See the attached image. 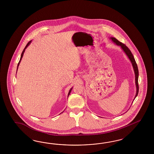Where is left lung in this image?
<instances>
[{"label": "left lung", "instance_id": "8db88e82", "mask_svg": "<svg viewBox=\"0 0 154 154\" xmlns=\"http://www.w3.org/2000/svg\"><path fill=\"white\" fill-rule=\"evenodd\" d=\"M110 39L112 40L113 42H114L115 43H116L117 45L121 47L122 50L124 51V52L126 54V55L128 57V58L129 59V60H131V63L133 65V69H134V73H135V85H136V89H137V91H136V94H135V99L137 96L138 95V91H139V86H138V75H139V72H138V66L137 64L135 62L134 57L133 55L131 52V50L129 49V48L126 46L125 45H124V43H121V42H119L117 39L115 38L111 37Z\"/></svg>", "mask_w": 154, "mask_h": 154}]
</instances>
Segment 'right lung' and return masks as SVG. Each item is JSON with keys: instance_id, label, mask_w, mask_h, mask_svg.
I'll return each instance as SVG.
<instances>
[{"instance_id": "1", "label": "right lung", "mask_w": 154, "mask_h": 154, "mask_svg": "<svg viewBox=\"0 0 154 154\" xmlns=\"http://www.w3.org/2000/svg\"><path fill=\"white\" fill-rule=\"evenodd\" d=\"M32 42V41H29V42H28V44L26 45V46H25V48L23 49V51L22 52V54H21V57H20V60L19 61V63H18V65H17V69H18V67H19V64H20V61L21 60V59H22V57H23V53H24V52L25 51V49L28 47V46L30 44V43ZM72 88H71L70 89V90H69V93H68V96H69V95L70 94V92H71V91H72Z\"/></svg>"}]
</instances>
